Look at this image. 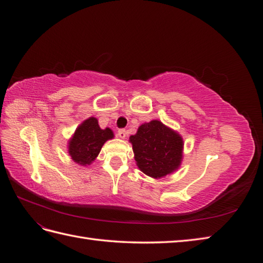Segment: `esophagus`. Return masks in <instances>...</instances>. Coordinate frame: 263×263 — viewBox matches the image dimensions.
<instances>
[{
    "mask_svg": "<svg viewBox=\"0 0 263 263\" xmlns=\"http://www.w3.org/2000/svg\"><path fill=\"white\" fill-rule=\"evenodd\" d=\"M117 135H118V137L119 138H125L127 135H128V132H127L126 129H119L118 132H117Z\"/></svg>",
    "mask_w": 263,
    "mask_h": 263,
    "instance_id": "34e87169",
    "label": "esophagus"
}]
</instances>
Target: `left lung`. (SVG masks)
Wrapping results in <instances>:
<instances>
[{"mask_svg": "<svg viewBox=\"0 0 263 263\" xmlns=\"http://www.w3.org/2000/svg\"><path fill=\"white\" fill-rule=\"evenodd\" d=\"M129 140L138 168L151 178H162L177 170L181 163L183 140L161 122L141 125Z\"/></svg>", "mask_w": 263, "mask_h": 263, "instance_id": "obj_1", "label": "left lung"}]
</instances>
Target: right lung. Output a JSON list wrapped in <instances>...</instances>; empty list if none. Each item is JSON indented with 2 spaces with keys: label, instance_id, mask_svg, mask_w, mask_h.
Segmentation results:
<instances>
[{
  "label": "right lung",
  "instance_id": "add662e5",
  "mask_svg": "<svg viewBox=\"0 0 263 263\" xmlns=\"http://www.w3.org/2000/svg\"><path fill=\"white\" fill-rule=\"evenodd\" d=\"M113 137L112 130L101 129L98 119L90 117L78 127L69 141V154L74 162L81 165L90 164L100 154L104 142Z\"/></svg>",
  "mask_w": 263,
  "mask_h": 263
}]
</instances>
